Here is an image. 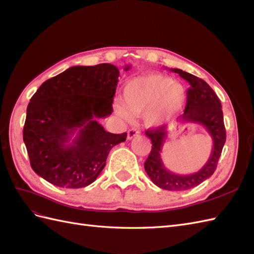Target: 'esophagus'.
<instances>
[{
	"instance_id": "34e87169",
	"label": "esophagus",
	"mask_w": 254,
	"mask_h": 254,
	"mask_svg": "<svg viewBox=\"0 0 254 254\" xmlns=\"http://www.w3.org/2000/svg\"><path fill=\"white\" fill-rule=\"evenodd\" d=\"M139 134H140L139 130L135 129V128H131V129L128 130V132H127V139H128V140H132L133 137H135L136 135H139Z\"/></svg>"
}]
</instances>
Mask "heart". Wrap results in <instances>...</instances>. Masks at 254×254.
Here are the masks:
<instances>
[{
    "instance_id": "obj_1",
    "label": "heart",
    "mask_w": 254,
    "mask_h": 254,
    "mask_svg": "<svg viewBox=\"0 0 254 254\" xmlns=\"http://www.w3.org/2000/svg\"><path fill=\"white\" fill-rule=\"evenodd\" d=\"M187 101L182 84L161 74H149L129 80L123 90V104L114 110L120 118L132 120L133 115L145 113L146 124L151 127L164 125L178 114Z\"/></svg>"
}]
</instances>
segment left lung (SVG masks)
<instances>
[{
    "label": "left lung",
    "instance_id": "1",
    "mask_svg": "<svg viewBox=\"0 0 254 254\" xmlns=\"http://www.w3.org/2000/svg\"><path fill=\"white\" fill-rule=\"evenodd\" d=\"M180 77L190 83L188 101L184 113L180 117L182 123H195L202 125L212 137L213 148L207 162L200 171L190 175H178L170 172L164 166L161 152L167 139L165 125L146 131L151 140V151L145 161V171L157 187L167 190H186L193 189L214 174L226 143V128L221 104L216 93L203 79L196 77L179 68H172Z\"/></svg>",
    "mask_w": 254,
    "mask_h": 254
}]
</instances>
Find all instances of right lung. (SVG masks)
<instances>
[{"label":"right lung","instance_id":"add662e5","mask_svg":"<svg viewBox=\"0 0 254 254\" xmlns=\"http://www.w3.org/2000/svg\"><path fill=\"white\" fill-rule=\"evenodd\" d=\"M119 76L110 64L76 65L41 84L30 98L23 129L37 175L65 189L96 180L111 148L127 137L107 132L98 123L112 113Z\"/></svg>","mask_w":254,"mask_h":254}]
</instances>
